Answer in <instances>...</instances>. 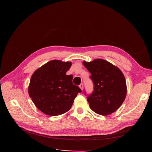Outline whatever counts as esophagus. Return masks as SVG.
I'll return each mask as SVG.
<instances>
[{"label":"esophagus","instance_id":"1","mask_svg":"<svg viewBox=\"0 0 152 152\" xmlns=\"http://www.w3.org/2000/svg\"><path fill=\"white\" fill-rule=\"evenodd\" d=\"M79 87H80V88L81 89V90H82V89H83V88H84V85H83V84H82V83H81V84H80Z\"/></svg>","mask_w":152,"mask_h":152}]
</instances>
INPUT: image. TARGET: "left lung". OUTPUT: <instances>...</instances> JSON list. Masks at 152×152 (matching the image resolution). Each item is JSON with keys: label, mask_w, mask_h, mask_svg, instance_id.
I'll use <instances>...</instances> for the list:
<instances>
[{"label": "left lung", "mask_w": 152, "mask_h": 152, "mask_svg": "<svg viewBox=\"0 0 152 152\" xmlns=\"http://www.w3.org/2000/svg\"><path fill=\"white\" fill-rule=\"evenodd\" d=\"M91 73L94 91L87 97L90 108L102 115H108L120 108L127 94L126 80L122 71L103 59L83 61Z\"/></svg>", "instance_id": "8db88e82"}]
</instances>
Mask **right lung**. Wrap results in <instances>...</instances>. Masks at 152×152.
<instances>
[{"mask_svg": "<svg viewBox=\"0 0 152 152\" xmlns=\"http://www.w3.org/2000/svg\"><path fill=\"white\" fill-rule=\"evenodd\" d=\"M70 61L54 59L34 72L28 86V94L40 111L50 116H57L70 110L79 93V87L72 83V75L66 72Z\"/></svg>", "mask_w": 152, "mask_h": 152, "instance_id": "add662e5", "label": "right lung"}]
</instances>
